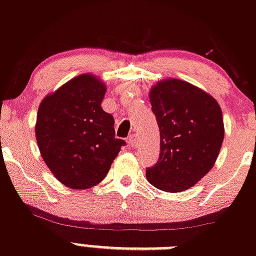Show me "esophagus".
<instances>
[{"mask_svg":"<svg viewBox=\"0 0 256 256\" xmlns=\"http://www.w3.org/2000/svg\"><path fill=\"white\" fill-rule=\"evenodd\" d=\"M128 144H130L132 147H138L140 144H141V141H140L138 136H137L136 134H134V135L128 137Z\"/></svg>","mask_w":256,"mask_h":256,"instance_id":"1","label":"esophagus"}]
</instances>
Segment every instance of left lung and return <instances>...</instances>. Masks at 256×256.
Here are the masks:
<instances>
[{
    "label": "left lung",
    "mask_w": 256,
    "mask_h": 256,
    "mask_svg": "<svg viewBox=\"0 0 256 256\" xmlns=\"http://www.w3.org/2000/svg\"><path fill=\"white\" fill-rule=\"evenodd\" d=\"M148 96L160 128V152L146 178L163 192H184L216 163L224 138L222 110L205 90L176 78L158 80Z\"/></svg>",
    "instance_id": "8db88e82"
}]
</instances>
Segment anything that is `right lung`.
Here are the masks:
<instances>
[{"mask_svg":"<svg viewBox=\"0 0 256 256\" xmlns=\"http://www.w3.org/2000/svg\"><path fill=\"white\" fill-rule=\"evenodd\" d=\"M106 83L93 74L70 80L48 94L36 114V138L54 176L67 188L90 189L106 178L125 141L102 108Z\"/></svg>","mask_w":256,"mask_h":256,"instance_id":"add662e5","label":"right lung"}]
</instances>
